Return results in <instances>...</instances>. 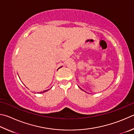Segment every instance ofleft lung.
I'll list each match as a JSON object with an SVG mask.
<instances>
[{"label": "left lung", "instance_id": "obj_1", "mask_svg": "<svg viewBox=\"0 0 134 134\" xmlns=\"http://www.w3.org/2000/svg\"><path fill=\"white\" fill-rule=\"evenodd\" d=\"M79 88H80V87H79ZM81 90H82V89H81Z\"/></svg>", "mask_w": 134, "mask_h": 134}]
</instances>
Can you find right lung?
I'll return each instance as SVG.
<instances>
[{"mask_svg": "<svg viewBox=\"0 0 134 134\" xmlns=\"http://www.w3.org/2000/svg\"><path fill=\"white\" fill-rule=\"evenodd\" d=\"M48 90H45V91H42V92H40V93H43V92H45L46 91H47Z\"/></svg>", "mask_w": 134, "mask_h": 134, "instance_id": "right-lung-1", "label": "right lung"}]
</instances>
